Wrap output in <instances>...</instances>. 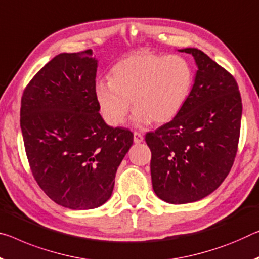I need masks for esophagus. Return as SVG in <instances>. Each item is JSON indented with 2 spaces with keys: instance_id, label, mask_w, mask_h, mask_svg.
<instances>
[{
  "instance_id": "34e87169",
  "label": "esophagus",
  "mask_w": 259,
  "mask_h": 259,
  "mask_svg": "<svg viewBox=\"0 0 259 259\" xmlns=\"http://www.w3.org/2000/svg\"><path fill=\"white\" fill-rule=\"evenodd\" d=\"M143 139H144V138H143V135L137 133V131H135V133H134V142L136 143V144H139V143L143 142Z\"/></svg>"
}]
</instances>
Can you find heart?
Listing matches in <instances>:
<instances>
[{"mask_svg": "<svg viewBox=\"0 0 259 259\" xmlns=\"http://www.w3.org/2000/svg\"><path fill=\"white\" fill-rule=\"evenodd\" d=\"M194 73L181 55H160L139 52L118 61L109 80H99L94 94L104 120L121 125L130 109L138 124L153 121L163 124L173 120L186 104Z\"/></svg>", "mask_w": 259, "mask_h": 259, "instance_id": "heart-1", "label": "heart"}]
</instances>
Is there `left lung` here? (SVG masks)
Returning <instances> with one entry per match:
<instances>
[{
    "label": "left lung",
    "instance_id": "obj_1",
    "mask_svg": "<svg viewBox=\"0 0 259 259\" xmlns=\"http://www.w3.org/2000/svg\"><path fill=\"white\" fill-rule=\"evenodd\" d=\"M180 52L195 57V84L173 120L145 136L153 190L170 204L196 202L224 182L236 157L242 116L233 75L199 49Z\"/></svg>",
    "mask_w": 259,
    "mask_h": 259
}]
</instances>
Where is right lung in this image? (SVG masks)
Here are the masks:
<instances>
[{
  "label": "right lung",
  "mask_w": 259,
  "mask_h": 259,
  "mask_svg": "<svg viewBox=\"0 0 259 259\" xmlns=\"http://www.w3.org/2000/svg\"><path fill=\"white\" fill-rule=\"evenodd\" d=\"M92 51L62 53L24 90L20 128L32 175L49 198L71 210L112 196L117 167L134 143L129 129L102 120Z\"/></svg>",
  "instance_id": "obj_1"
}]
</instances>
